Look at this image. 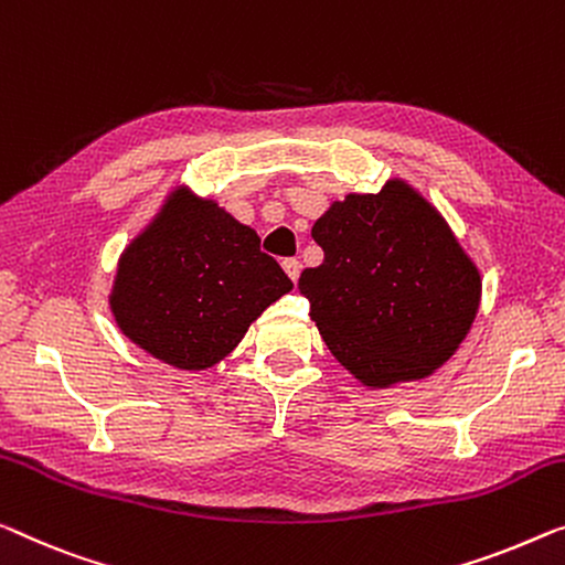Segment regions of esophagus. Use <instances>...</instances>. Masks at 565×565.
<instances>
[{
	"label": "esophagus",
	"mask_w": 565,
	"mask_h": 565,
	"mask_svg": "<svg viewBox=\"0 0 565 565\" xmlns=\"http://www.w3.org/2000/svg\"><path fill=\"white\" fill-rule=\"evenodd\" d=\"M281 266H284V271H286V276H289L291 281H297V279H299L301 264H299L297 258H284V260H281Z\"/></svg>",
	"instance_id": "obj_1"
}]
</instances>
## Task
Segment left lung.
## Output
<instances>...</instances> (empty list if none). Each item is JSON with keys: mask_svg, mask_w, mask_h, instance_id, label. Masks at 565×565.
Segmentation results:
<instances>
[{"mask_svg": "<svg viewBox=\"0 0 565 565\" xmlns=\"http://www.w3.org/2000/svg\"><path fill=\"white\" fill-rule=\"evenodd\" d=\"M311 238L324 260L301 271L299 289L337 363L360 383L420 381L459 350L482 297L479 268L408 182L332 202Z\"/></svg>", "mask_w": 565, "mask_h": 565, "instance_id": "1", "label": "left lung"}]
</instances>
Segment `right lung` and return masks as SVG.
<instances>
[{"instance_id":"1","label":"right lung","mask_w":565,"mask_h":565,"mask_svg":"<svg viewBox=\"0 0 565 565\" xmlns=\"http://www.w3.org/2000/svg\"><path fill=\"white\" fill-rule=\"evenodd\" d=\"M291 289L254 228L182 184L124 248L108 305L119 330L151 358L205 370Z\"/></svg>"}]
</instances>
